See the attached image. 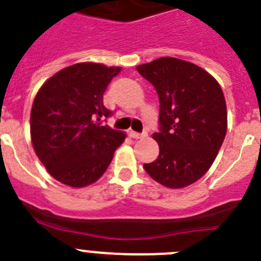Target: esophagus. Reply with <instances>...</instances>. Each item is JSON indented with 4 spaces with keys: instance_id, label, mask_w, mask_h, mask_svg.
Listing matches in <instances>:
<instances>
[{
    "instance_id": "obj_1",
    "label": "esophagus",
    "mask_w": 261,
    "mask_h": 261,
    "mask_svg": "<svg viewBox=\"0 0 261 261\" xmlns=\"http://www.w3.org/2000/svg\"><path fill=\"white\" fill-rule=\"evenodd\" d=\"M130 137L132 138H134V139H141V138H144V137L147 136V133H137V132H133V130H130Z\"/></svg>"
}]
</instances>
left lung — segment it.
Listing matches in <instances>:
<instances>
[{"mask_svg":"<svg viewBox=\"0 0 261 261\" xmlns=\"http://www.w3.org/2000/svg\"><path fill=\"white\" fill-rule=\"evenodd\" d=\"M156 89L160 101L159 157L144 164L161 185L179 189L199 180L212 166L227 132L226 100L208 72L182 59L162 57L137 67Z\"/></svg>","mask_w":261,"mask_h":261,"instance_id":"8db88e82","label":"left lung"}]
</instances>
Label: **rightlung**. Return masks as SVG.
I'll use <instances>...</instances> for the list:
<instances>
[{"label": "right lung", "instance_id": "obj_1", "mask_svg": "<svg viewBox=\"0 0 261 261\" xmlns=\"http://www.w3.org/2000/svg\"><path fill=\"white\" fill-rule=\"evenodd\" d=\"M119 67L77 63L57 72L33 102V147L49 174L62 184L82 188L107 171L125 134L102 122L112 112L102 96Z\"/></svg>", "mask_w": 261, "mask_h": 261}]
</instances>
